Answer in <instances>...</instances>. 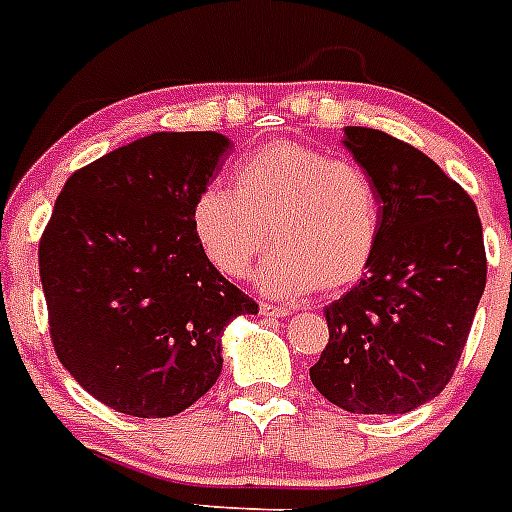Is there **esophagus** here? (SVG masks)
<instances>
[{"label": "esophagus", "instance_id": "1", "mask_svg": "<svg viewBox=\"0 0 512 512\" xmlns=\"http://www.w3.org/2000/svg\"><path fill=\"white\" fill-rule=\"evenodd\" d=\"M289 313H292L289 307L268 305V302H263V305H260V315H265V318H286Z\"/></svg>", "mask_w": 512, "mask_h": 512}]
</instances>
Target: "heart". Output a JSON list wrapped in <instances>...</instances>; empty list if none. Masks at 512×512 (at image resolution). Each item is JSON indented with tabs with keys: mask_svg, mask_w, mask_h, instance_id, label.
<instances>
[{
	"mask_svg": "<svg viewBox=\"0 0 512 512\" xmlns=\"http://www.w3.org/2000/svg\"><path fill=\"white\" fill-rule=\"evenodd\" d=\"M378 226L376 184L357 162L286 139L239 162L234 191L205 186L191 210L199 249L228 278L247 276L270 228L276 249L257 270L270 297L350 286L371 265Z\"/></svg>",
	"mask_w": 512,
	"mask_h": 512,
	"instance_id": "b5f03b06",
	"label": "heart"
}]
</instances>
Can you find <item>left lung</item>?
I'll return each mask as SVG.
<instances>
[{"label": "left lung", "instance_id": "8db88e82", "mask_svg": "<svg viewBox=\"0 0 512 512\" xmlns=\"http://www.w3.org/2000/svg\"><path fill=\"white\" fill-rule=\"evenodd\" d=\"M344 147L371 176L381 226L365 276L326 307L315 389L360 415L410 413L452 378L486 286L473 199L431 157L376 128L347 126Z\"/></svg>", "mask_w": 512, "mask_h": 512}]
</instances>
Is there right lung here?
Segmentation results:
<instances>
[{
  "label": "right lung",
  "mask_w": 512,
  "mask_h": 512,
  "mask_svg": "<svg viewBox=\"0 0 512 512\" xmlns=\"http://www.w3.org/2000/svg\"><path fill=\"white\" fill-rule=\"evenodd\" d=\"M228 149L215 131L149 134L76 170L54 202L39 244L54 352L118 413L194 405L223 371L228 323L257 313L191 228Z\"/></svg>",
  "instance_id": "1"
}]
</instances>
